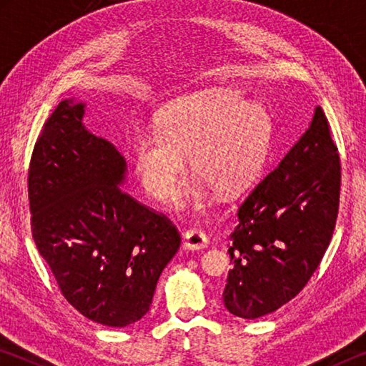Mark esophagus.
Segmentation results:
<instances>
[{
    "label": "esophagus",
    "instance_id": "esophagus-1",
    "mask_svg": "<svg viewBox=\"0 0 366 366\" xmlns=\"http://www.w3.org/2000/svg\"><path fill=\"white\" fill-rule=\"evenodd\" d=\"M209 245L208 235L202 229L192 227L184 234V247L189 250H202Z\"/></svg>",
    "mask_w": 366,
    "mask_h": 366
}]
</instances>
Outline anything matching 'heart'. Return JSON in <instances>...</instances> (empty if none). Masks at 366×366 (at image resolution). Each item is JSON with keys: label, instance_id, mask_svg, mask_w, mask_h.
<instances>
[{"label": "heart", "instance_id": "b5f03b06", "mask_svg": "<svg viewBox=\"0 0 366 366\" xmlns=\"http://www.w3.org/2000/svg\"><path fill=\"white\" fill-rule=\"evenodd\" d=\"M157 132H140L134 142L135 176L148 195L163 202L184 171L195 181L172 194L176 208L195 207L205 187L219 197L250 185L264 163L271 139L266 109L237 92L209 89L177 98L159 111Z\"/></svg>", "mask_w": 366, "mask_h": 366}]
</instances>
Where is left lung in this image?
Instances as JSON below:
<instances>
[{
    "instance_id": "1",
    "label": "left lung",
    "mask_w": 366,
    "mask_h": 366,
    "mask_svg": "<svg viewBox=\"0 0 366 366\" xmlns=\"http://www.w3.org/2000/svg\"><path fill=\"white\" fill-rule=\"evenodd\" d=\"M340 169L330 121L318 107L308 131L239 207L222 292L229 313L264 317L307 286L336 227Z\"/></svg>"
}]
</instances>
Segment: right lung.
Instances as JSON below:
<instances>
[{
    "label": "right lung",
    "instance_id": "1",
    "mask_svg": "<svg viewBox=\"0 0 366 366\" xmlns=\"http://www.w3.org/2000/svg\"><path fill=\"white\" fill-rule=\"evenodd\" d=\"M84 104L61 102L29 164L30 229L64 299L95 323L124 327L150 310L177 227L119 185L126 161L82 126Z\"/></svg>",
    "mask_w": 366,
    "mask_h": 366
}]
</instances>
